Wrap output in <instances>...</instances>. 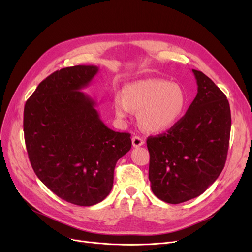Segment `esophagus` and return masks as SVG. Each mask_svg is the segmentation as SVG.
I'll list each match as a JSON object with an SVG mask.
<instances>
[{
	"label": "esophagus",
	"mask_w": 252,
	"mask_h": 252,
	"mask_svg": "<svg viewBox=\"0 0 252 252\" xmlns=\"http://www.w3.org/2000/svg\"><path fill=\"white\" fill-rule=\"evenodd\" d=\"M131 143H133L134 147H140V146H142V145H144L145 142L141 137L135 136V137H133V139H131Z\"/></svg>",
	"instance_id": "1"
}]
</instances>
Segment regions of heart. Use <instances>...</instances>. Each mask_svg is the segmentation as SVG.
<instances>
[{"instance_id":"heart-1","label":"heart","mask_w":252,"mask_h":252,"mask_svg":"<svg viewBox=\"0 0 252 252\" xmlns=\"http://www.w3.org/2000/svg\"><path fill=\"white\" fill-rule=\"evenodd\" d=\"M188 107V96L176 83L159 78L140 79L126 85L124 95L113 98V109L121 119L138 112L140 126L148 133L159 134L175 126Z\"/></svg>"}]
</instances>
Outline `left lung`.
<instances>
[{
  "mask_svg": "<svg viewBox=\"0 0 252 252\" xmlns=\"http://www.w3.org/2000/svg\"><path fill=\"white\" fill-rule=\"evenodd\" d=\"M192 71L197 95L186 114L167 133L147 139L151 190L170 204L193 199L213 185L229 149V101L208 76Z\"/></svg>",
  "mask_w": 252,
  "mask_h": 252,
  "instance_id": "1",
  "label": "left lung"
}]
</instances>
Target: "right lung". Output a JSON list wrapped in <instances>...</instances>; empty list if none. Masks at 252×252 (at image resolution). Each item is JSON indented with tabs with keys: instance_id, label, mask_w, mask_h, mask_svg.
<instances>
[{
	"instance_id": "right-lung-1",
	"label": "right lung",
	"mask_w": 252,
	"mask_h": 252,
	"mask_svg": "<svg viewBox=\"0 0 252 252\" xmlns=\"http://www.w3.org/2000/svg\"><path fill=\"white\" fill-rule=\"evenodd\" d=\"M99 68L76 65L50 74L24 106L26 150L37 178L61 199L95 205L110 193L114 167L130 134L106 126L96 102L81 92Z\"/></svg>"
}]
</instances>
